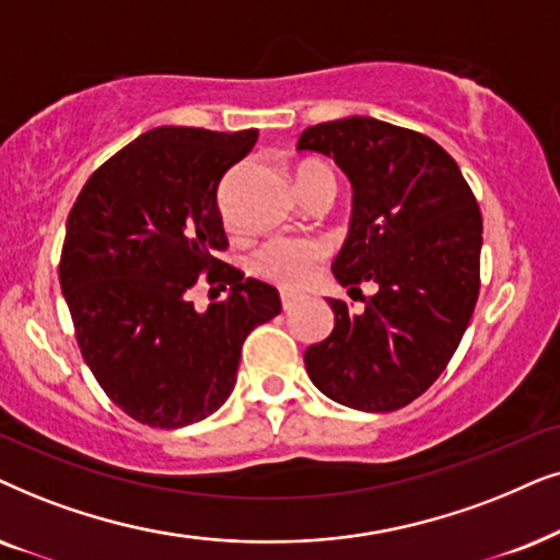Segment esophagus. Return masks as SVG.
Here are the masks:
<instances>
[{"label": "esophagus", "mask_w": 560, "mask_h": 560, "mask_svg": "<svg viewBox=\"0 0 560 560\" xmlns=\"http://www.w3.org/2000/svg\"><path fill=\"white\" fill-rule=\"evenodd\" d=\"M302 296L294 294V292H281V307H284V312H292L296 307V302H300Z\"/></svg>", "instance_id": "esophagus-1"}]
</instances>
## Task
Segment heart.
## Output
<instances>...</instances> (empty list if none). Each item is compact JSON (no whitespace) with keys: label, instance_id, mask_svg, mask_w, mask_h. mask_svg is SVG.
Listing matches in <instances>:
<instances>
[{"label":"heart","instance_id":"1","mask_svg":"<svg viewBox=\"0 0 560 560\" xmlns=\"http://www.w3.org/2000/svg\"><path fill=\"white\" fill-rule=\"evenodd\" d=\"M312 171H330L319 161H304L296 168V178ZM325 260V245L312 237H276L256 250L250 258V271L260 279L273 281V284L296 289L304 287L317 271V266Z\"/></svg>","mask_w":560,"mask_h":560}]
</instances>
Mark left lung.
Here are the masks:
<instances>
[{"instance_id": "obj_1", "label": "left lung", "mask_w": 560, "mask_h": 560, "mask_svg": "<svg viewBox=\"0 0 560 560\" xmlns=\"http://www.w3.org/2000/svg\"><path fill=\"white\" fill-rule=\"evenodd\" d=\"M296 151L330 155L353 184L335 279L350 289L378 287L361 312L327 300L335 327L307 348L304 366L332 401L394 412L430 389L471 323L481 287L479 205L435 140L382 119L315 125Z\"/></svg>"}]
</instances>
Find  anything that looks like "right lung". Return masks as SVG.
Wrapping results in <instances>:
<instances>
[{
	"label": "right lung",
	"mask_w": 560,
	"mask_h": 560,
	"mask_svg": "<svg viewBox=\"0 0 560 560\" xmlns=\"http://www.w3.org/2000/svg\"><path fill=\"white\" fill-rule=\"evenodd\" d=\"M258 130L155 128L89 176L66 222L61 289L104 394L151 428H184L225 405L253 327L279 292L218 258L228 248L218 186ZM229 300L197 313L198 276Z\"/></svg>",
	"instance_id": "obj_1"
}]
</instances>
